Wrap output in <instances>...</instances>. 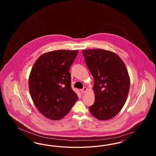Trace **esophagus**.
Returning <instances> with one entry per match:
<instances>
[{"label": "esophagus", "instance_id": "obj_1", "mask_svg": "<svg viewBox=\"0 0 156 156\" xmlns=\"http://www.w3.org/2000/svg\"><path fill=\"white\" fill-rule=\"evenodd\" d=\"M87 90H88V89H87V87H83V89H81V92L82 94H84V93H85L87 92Z\"/></svg>", "mask_w": 156, "mask_h": 156}]
</instances>
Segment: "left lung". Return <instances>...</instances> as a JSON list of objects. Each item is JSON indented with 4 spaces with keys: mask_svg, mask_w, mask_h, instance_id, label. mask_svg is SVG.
I'll return each mask as SVG.
<instances>
[{
    "mask_svg": "<svg viewBox=\"0 0 156 156\" xmlns=\"http://www.w3.org/2000/svg\"><path fill=\"white\" fill-rule=\"evenodd\" d=\"M85 63L94 78L95 102L89 106L97 119L105 120L115 116L126 102L130 78L119 56L102 49L83 50Z\"/></svg>",
    "mask_w": 156,
    "mask_h": 156,
    "instance_id": "left-lung-1",
    "label": "left lung"
}]
</instances>
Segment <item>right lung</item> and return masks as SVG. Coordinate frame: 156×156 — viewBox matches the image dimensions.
I'll use <instances>...</instances> for the list:
<instances>
[{"label": "right lung", "instance_id": "right-lung-1", "mask_svg": "<svg viewBox=\"0 0 156 156\" xmlns=\"http://www.w3.org/2000/svg\"><path fill=\"white\" fill-rule=\"evenodd\" d=\"M78 51L57 50L47 52L35 62L29 85L32 100L45 117L62 119L78 98L71 88L69 70Z\"/></svg>", "mask_w": 156, "mask_h": 156}]
</instances>
